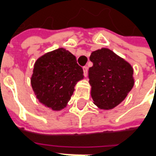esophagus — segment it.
<instances>
[{
  "label": "esophagus",
  "instance_id": "esophagus-1",
  "mask_svg": "<svg viewBox=\"0 0 156 156\" xmlns=\"http://www.w3.org/2000/svg\"><path fill=\"white\" fill-rule=\"evenodd\" d=\"M88 67L87 66H84L83 68V75H84L85 77H87V75H88Z\"/></svg>",
  "mask_w": 156,
  "mask_h": 156
}]
</instances>
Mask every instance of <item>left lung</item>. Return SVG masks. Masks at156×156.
I'll use <instances>...</instances> for the list:
<instances>
[{
	"label": "left lung",
	"instance_id": "left-lung-1",
	"mask_svg": "<svg viewBox=\"0 0 156 156\" xmlns=\"http://www.w3.org/2000/svg\"><path fill=\"white\" fill-rule=\"evenodd\" d=\"M88 69L91 96L94 105L103 109H111L126 98L134 86L131 65L108 48L93 51Z\"/></svg>",
	"mask_w": 156,
	"mask_h": 156
}]
</instances>
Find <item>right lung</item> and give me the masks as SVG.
I'll use <instances>...</instances> for the list:
<instances>
[{
  "label": "right lung",
  "mask_w": 156,
  "mask_h": 156,
  "mask_svg": "<svg viewBox=\"0 0 156 156\" xmlns=\"http://www.w3.org/2000/svg\"><path fill=\"white\" fill-rule=\"evenodd\" d=\"M75 56L64 48L46 53L34 65L31 83L37 98L53 110L66 107L74 86L83 78Z\"/></svg>",
  "instance_id": "1"
}]
</instances>
